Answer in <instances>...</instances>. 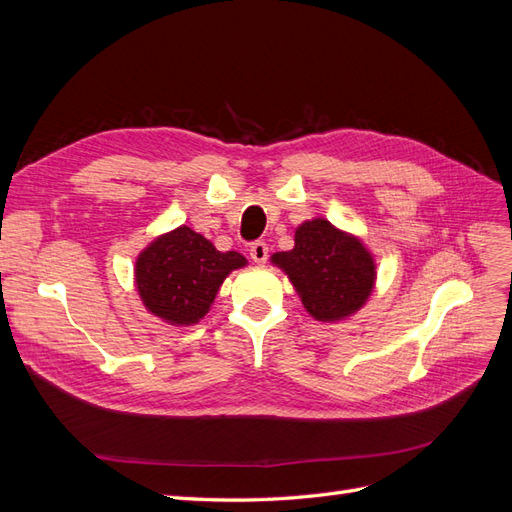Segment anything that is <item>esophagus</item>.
Returning <instances> with one entry per match:
<instances>
[{
    "label": "esophagus",
    "mask_w": 512,
    "mask_h": 512,
    "mask_svg": "<svg viewBox=\"0 0 512 512\" xmlns=\"http://www.w3.org/2000/svg\"><path fill=\"white\" fill-rule=\"evenodd\" d=\"M250 256L258 265H265L267 258H269V245L265 241H254L250 245Z\"/></svg>",
    "instance_id": "1"
}]
</instances>
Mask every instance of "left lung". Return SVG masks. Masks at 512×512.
Returning a JSON list of instances; mask_svg holds the SVG:
<instances>
[{"label":"left lung","mask_w":512,"mask_h":512,"mask_svg":"<svg viewBox=\"0 0 512 512\" xmlns=\"http://www.w3.org/2000/svg\"><path fill=\"white\" fill-rule=\"evenodd\" d=\"M297 288L316 320H342L367 301L376 280L374 258L365 245L327 220L305 222L294 232L290 252L271 258Z\"/></svg>","instance_id":"8db88e82"}]
</instances>
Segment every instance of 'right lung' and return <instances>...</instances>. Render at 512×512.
<instances>
[{
    "label": "right lung",
    "instance_id": "obj_1",
    "mask_svg": "<svg viewBox=\"0 0 512 512\" xmlns=\"http://www.w3.org/2000/svg\"><path fill=\"white\" fill-rule=\"evenodd\" d=\"M239 252H218L188 226L158 237L136 258V288L151 314L170 324L203 318L226 275L245 267Z\"/></svg>",
    "mask_w": 512,
    "mask_h": 512
}]
</instances>
